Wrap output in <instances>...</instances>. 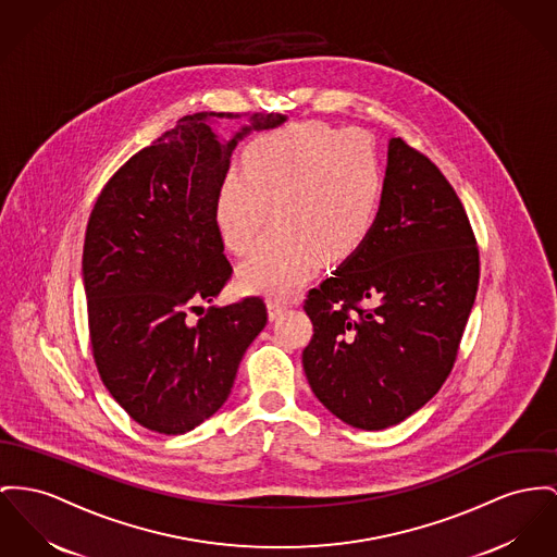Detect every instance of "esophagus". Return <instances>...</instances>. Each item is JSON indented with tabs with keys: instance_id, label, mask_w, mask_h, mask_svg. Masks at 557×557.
Wrapping results in <instances>:
<instances>
[{
	"instance_id": "esophagus-1",
	"label": "esophagus",
	"mask_w": 557,
	"mask_h": 557,
	"mask_svg": "<svg viewBox=\"0 0 557 557\" xmlns=\"http://www.w3.org/2000/svg\"><path fill=\"white\" fill-rule=\"evenodd\" d=\"M296 301L292 299H283V297H270L268 299V314L270 319H276L278 314H283L287 308H292Z\"/></svg>"
}]
</instances>
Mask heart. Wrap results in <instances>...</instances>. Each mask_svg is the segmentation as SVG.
<instances>
[{
  "label": "heart",
  "mask_w": 557,
  "mask_h": 557,
  "mask_svg": "<svg viewBox=\"0 0 557 557\" xmlns=\"http://www.w3.org/2000/svg\"><path fill=\"white\" fill-rule=\"evenodd\" d=\"M384 169L368 135L323 122L263 133L243 151V171L223 173L215 225L223 245L247 256L272 213L274 230L238 270L240 287L287 296L317 263L357 256L375 227Z\"/></svg>",
  "instance_id": "b5f03b06"
}]
</instances>
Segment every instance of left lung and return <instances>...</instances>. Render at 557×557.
I'll list each match as a JSON object with an SVG mask.
<instances>
[{"label":"left lung","instance_id":"1","mask_svg":"<svg viewBox=\"0 0 557 557\" xmlns=\"http://www.w3.org/2000/svg\"><path fill=\"white\" fill-rule=\"evenodd\" d=\"M384 182L368 243L304 299L310 388L363 431L399 424L444 386L480 285L473 227L437 164L397 137Z\"/></svg>","mask_w":557,"mask_h":557}]
</instances>
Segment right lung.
<instances>
[{
	"label": "right lung",
	"instance_id": "1",
	"mask_svg": "<svg viewBox=\"0 0 557 557\" xmlns=\"http://www.w3.org/2000/svg\"><path fill=\"white\" fill-rule=\"evenodd\" d=\"M194 113L128 158L101 189L86 225L82 274L101 382L135 422L184 435L222 408L240 359L268 323L261 297L191 312L232 278L215 225V194L236 141L274 128L281 113L220 141Z\"/></svg>",
	"mask_w": 557,
	"mask_h": 557
}]
</instances>
